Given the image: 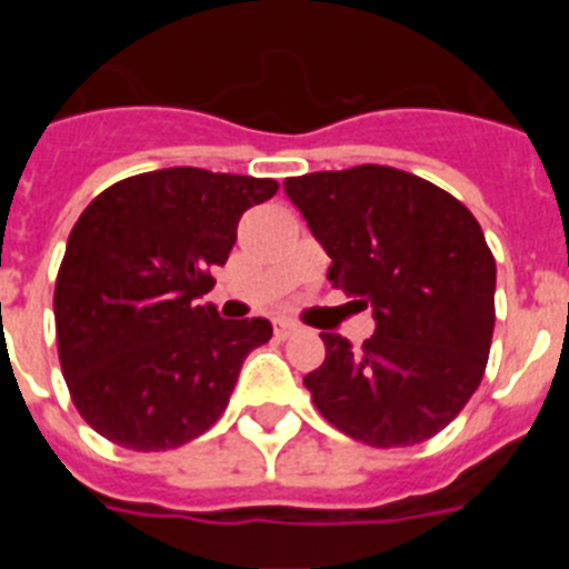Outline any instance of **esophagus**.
Returning a JSON list of instances; mask_svg holds the SVG:
<instances>
[{
  "label": "esophagus",
  "instance_id": "1",
  "mask_svg": "<svg viewBox=\"0 0 569 569\" xmlns=\"http://www.w3.org/2000/svg\"><path fill=\"white\" fill-rule=\"evenodd\" d=\"M273 333H276V339H290L293 333H299V325H296V321L281 319V321H276Z\"/></svg>",
  "mask_w": 569,
  "mask_h": 569
}]
</instances>
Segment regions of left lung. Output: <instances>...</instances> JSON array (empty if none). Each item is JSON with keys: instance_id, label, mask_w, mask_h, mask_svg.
<instances>
[{"instance_id": "8db88e82", "label": "left lung", "mask_w": 569, "mask_h": 569, "mask_svg": "<svg viewBox=\"0 0 569 569\" xmlns=\"http://www.w3.org/2000/svg\"><path fill=\"white\" fill-rule=\"evenodd\" d=\"M284 193L330 256V284L376 321L361 350L321 333L325 361L305 376L319 413L373 447L445 430L485 376L496 325V259L476 216L387 164L293 176Z\"/></svg>"}]
</instances>
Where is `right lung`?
I'll return each instance as SVG.
<instances>
[{"label": "right lung", "instance_id": "add662e5", "mask_svg": "<svg viewBox=\"0 0 569 569\" xmlns=\"http://www.w3.org/2000/svg\"><path fill=\"white\" fill-rule=\"evenodd\" d=\"M273 179L164 168L110 184L73 224L59 268V361L73 405L130 450H170L228 407L268 319H222L202 296L244 210Z\"/></svg>", "mask_w": 569, "mask_h": 569}]
</instances>
